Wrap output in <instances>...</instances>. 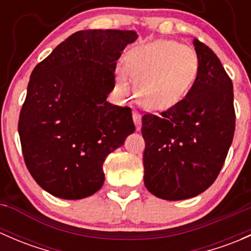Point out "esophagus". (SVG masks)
Masks as SVG:
<instances>
[{"instance_id": "obj_1", "label": "esophagus", "mask_w": 251, "mask_h": 251, "mask_svg": "<svg viewBox=\"0 0 251 251\" xmlns=\"http://www.w3.org/2000/svg\"><path fill=\"white\" fill-rule=\"evenodd\" d=\"M132 118H133V123H135L136 128L137 131L141 130V126H142V119H141V114L138 113L137 110H133L132 111Z\"/></svg>"}]
</instances>
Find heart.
Instances as JSON below:
<instances>
[{
    "instance_id": "obj_1",
    "label": "heart",
    "mask_w": 251,
    "mask_h": 251,
    "mask_svg": "<svg viewBox=\"0 0 251 251\" xmlns=\"http://www.w3.org/2000/svg\"><path fill=\"white\" fill-rule=\"evenodd\" d=\"M198 68L193 50L176 41H156L128 52L127 67L116 68L115 87L119 95L128 97L135 83L144 107L165 109L183 100Z\"/></svg>"
}]
</instances>
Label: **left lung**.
I'll use <instances>...</instances> for the list:
<instances>
[{
	"mask_svg": "<svg viewBox=\"0 0 251 251\" xmlns=\"http://www.w3.org/2000/svg\"><path fill=\"white\" fill-rule=\"evenodd\" d=\"M198 74L186 97L159 115L142 116L144 184L155 197L182 201L219 176L233 140V83L217 55L194 39Z\"/></svg>",
	"mask_w": 251,
	"mask_h": 251,
	"instance_id": "obj_1",
	"label": "left lung"
}]
</instances>
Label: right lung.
<instances>
[{
  "label": "right lung",
  "mask_w": 251,
  "mask_h": 251,
  "mask_svg": "<svg viewBox=\"0 0 251 251\" xmlns=\"http://www.w3.org/2000/svg\"><path fill=\"white\" fill-rule=\"evenodd\" d=\"M132 30H81L34 68L18 123L23 156L40 187L62 199L95 194L103 163L135 131L131 108L107 102Z\"/></svg>",
  "instance_id": "obj_1"
}]
</instances>
